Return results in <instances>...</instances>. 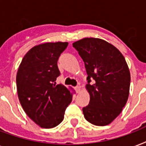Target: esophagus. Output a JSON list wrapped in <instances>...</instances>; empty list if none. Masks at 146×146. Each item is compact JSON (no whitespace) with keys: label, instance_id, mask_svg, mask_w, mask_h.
<instances>
[{"label":"esophagus","instance_id":"esophagus-1","mask_svg":"<svg viewBox=\"0 0 146 146\" xmlns=\"http://www.w3.org/2000/svg\"><path fill=\"white\" fill-rule=\"evenodd\" d=\"M75 90L76 92H80V86H77L75 87Z\"/></svg>","mask_w":146,"mask_h":146}]
</instances>
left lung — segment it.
I'll use <instances>...</instances> for the list:
<instances>
[{"label":"left lung","mask_w":146,"mask_h":146,"mask_svg":"<svg viewBox=\"0 0 146 146\" xmlns=\"http://www.w3.org/2000/svg\"><path fill=\"white\" fill-rule=\"evenodd\" d=\"M85 64L90 95L82 108L87 121L96 126L111 123L122 111L129 97L130 73L120 50L104 40L86 38L74 42Z\"/></svg>","instance_id":"8db88e82"}]
</instances>
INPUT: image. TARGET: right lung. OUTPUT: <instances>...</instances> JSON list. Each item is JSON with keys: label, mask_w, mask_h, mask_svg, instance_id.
Listing matches in <instances>:
<instances>
[{"label": "right lung", "mask_w": 146, "mask_h": 146, "mask_svg": "<svg viewBox=\"0 0 146 146\" xmlns=\"http://www.w3.org/2000/svg\"><path fill=\"white\" fill-rule=\"evenodd\" d=\"M67 42L44 43L33 47L22 60L17 74L18 97L26 113L42 128H53L64 120L72 93L56 85L60 75L57 60Z\"/></svg>", "instance_id": "1"}]
</instances>
